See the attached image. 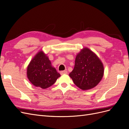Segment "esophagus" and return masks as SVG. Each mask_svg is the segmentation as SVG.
I'll return each instance as SVG.
<instances>
[{"instance_id": "34e87169", "label": "esophagus", "mask_w": 129, "mask_h": 129, "mask_svg": "<svg viewBox=\"0 0 129 129\" xmlns=\"http://www.w3.org/2000/svg\"><path fill=\"white\" fill-rule=\"evenodd\" d=\"M60 73L61 75H63V74H67V71H61Z\"/></svg>"}]
</instances>
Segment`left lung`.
Returning <instances> with one entry per match:
<instances>
[{
	"label": "left lung",
	"mask_w": 129,
	"mask_h": 129,
	"mask_svg": "<svg viewBox=\"0 0 129 129\" xmlns=\"http://www.w3.org/2000/svg\"><path fill=\"white\" fill-rule=\"evenodd\" d=\"M104 75L102 62L96 54L87 47L77 53L75 66L69 74L74 84L83 90L95 87Z\"/></svg>",
	"instance_id": "8db88e82"
}]
</instances>
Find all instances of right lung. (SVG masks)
Segmentation results:
<instances>
[{
  "label": "right lung",
  "mask_w": 129,
  "mask_h": 129,
  "mask_svg": "<svg viewBox=\"0 0 129 129\" xmlns=\"http://www.w3.org/2000/svg\"><path fill=\"white\" fill-rule=\"evenodd\" d=\"M60 76L42 50L38 52L27 66V78L36 87L44 89L48 88L52 86Z\"/></svg>",
  "instance_id": "obj_1"
}]
</instances>
